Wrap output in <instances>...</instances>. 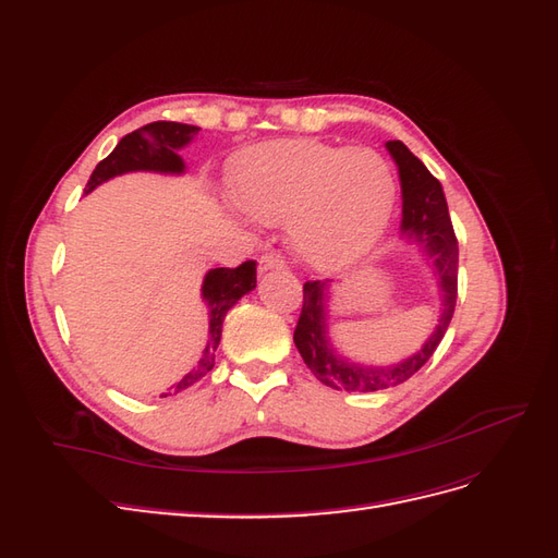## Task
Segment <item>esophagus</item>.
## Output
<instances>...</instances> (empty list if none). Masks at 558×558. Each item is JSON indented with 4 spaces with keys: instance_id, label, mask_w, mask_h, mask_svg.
Listing matches in <instances>:
<instances>
[{
    "instance_id": "34e87169",
    "label": "esophagus",
    "mask_w": 558,
    "mask_h": 558,
    "mask_svg": "<svg viewBox=\"0 0 558 558\" xmlns=\"http://www.w3.org/2000/svg\"><path fill=\"white\" fill-rule=\"evenodd\" d=\"M286 260L279 251H269V253H263L260 260H258V269L260 272H267V269H279L283 267Z\"/></svg>"
}]
</instances>
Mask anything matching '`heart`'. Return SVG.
Segmentation results:
<instances>
[{"instance_id":"obj_1","label":"heart","mask_w":558,"mask_h":558,"mask_svg":"<svg viewBox=\"0 0 558 558\" xmlns=\"http://www.w3.org/2000/svg\"><path fill=\"white\" fill-rule=\"evenodd\" d=\"M234 191L265 223L289 226L298 256L342 269L377 244L391 218L396 181L373 148L314 140L263 144L234 162Z\"/></svg>"}]
</instances>
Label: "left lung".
I'll use <instances>...</instances> for the list:
<instances>
[{
  "mask_svg": "<svg viewBox=\"0 0 558 558\" xmlns=\"http://www.w3.org/2000/svg\"><path fill=\"white\" fill-rule=\"evenodd\" d=\"M400 170L402 185V232L416 240L430 256L442 286V316L430 340L418 353L391 367H361L337 359L326 340L324 291L328 281H305L302 286V310L293 332V342L312 375L335 391H379L408 381L426 365L449 328L456 295H459V240L449 218L442 185L402 142H388Z\"/></svg>",
  "mask_w": 558,
  "mask_h": 558,
  "instance_id": "8db88e82",
  "label": "left lung"
}]
</instances>
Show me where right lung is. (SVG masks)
Here are the masks:
<instances>
[{
    "instance_id": "right-lung-1",
    "label": "right lung",
    "mask_w": 558,
    "mask_h": 558,
    "mask_svg": "<svg viewBox=\"0 0 558 558\" xmlns=\"http://www.w3.org/2000/svg\"><path fill=\"white\" fill-rule=\"evenodd\" d=\"M197 132L199 128L195 125L156 121L125 134L111 154L95 167L86 183V193L97 189L102 181L125 172H137V170L181 172L183 160L181 156L174 154V150L181 148L183 144H189ZM253 289H256V260H246L240 267L209 269L205 283H202V295H205L209 305V344L205 349V359L199 361V365L193 369V373L185 375L174 386V393L193 386L214 367V359H216L214 351L218 342H221L223 318L234 302Z\"/></svg>"
}]
</instances>
